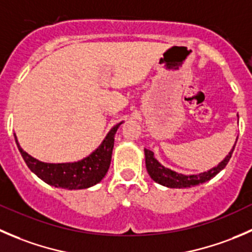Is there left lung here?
<instances>
[{
	"label": "left lung",
	"mask_w": 252,
	"mask_h": 252,
	"mask_svg": "<svg viewBox=\"0 0 252 252\" xmlns=\"http://www.w3.org/2000/svg\"><path fill=\"white\" fill-rule=\"evenodd\" d=\"M236 141H238V138H236ZM236 141L235 143H234L233 148H231L230 152L228 153V156H226L220 163H218V165L213 166V168L208 169L207 171H203V173L189 174V175H184V174L176 173V171L171 170V169L165 168L163 164H160L157 160L153 152L149 151V149H144L147 171H148L149 176H151L156 183L160 184V185L163 186H166V188L186 189L192 188V186H197L200 185V184L210 181L211 179H213L217 174L220 173V171L225 168L229 159L231 158V154H233L234 148H235Z\"/></svg>",
	"instance_id": "8db88e82"
}]
</instances>
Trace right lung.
<instances>
[{"mask_svg":"<svg viewBox=\"0 0 252 252\" xmlns=\"http://www.w3.org/2000/svg\"><path fill=\"white\" fill-rule=\"evenodd\" d=\"M123 123L124 121H121L114 126L98 148L89 156L81 160L68 163H44L38 160L22 149L16 133L14 139L28 168L44 183L66 190H83L96 185L105 178L110 168L116 131Z\"/></svg>","mask_w":252,"mask_h":252,"instance_id":"add662e5","label":"right lung"}]
</instances>
